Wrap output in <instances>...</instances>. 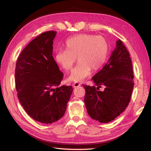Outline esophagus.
Returning a JSON list of instances; mask_svg holds the SVG:
<instances>
[{"label":"esophagus","mask_w":151,"mask_h":151,"mask_svg":"<svg viewBox=\"0 0 151 151\" xmlns=\"http://www.w3.org/2000/svg\"><path fill=\"white\" fill-rule=\"evenodd\" d=\"M72 86H74V88H77V87H79L81 86V84L78 83H75L72 84Z\"/></svg>","instance_id":"obj_1"}]
</instances>
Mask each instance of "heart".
Returning <instances> with one entry per match:
<instances>
[{
    "mask_svg": "<svg viewBox=\"0 0 151 151\" xmlns=\"http://www.w3.org/2000/svg\"><path fill=\"white\" fill-rule=\"evenodd\" d=\"M65 49L57 50L55 60L68 72L72 69L77 57L79 62L68 77V81L75 83L84 81L90 75L91 69H100L108 54V45L104 38L90 34H80L68 38Z\"/></svg>",
    "mask_w": 151,
    "mask_h": 151,
    "instance_id": "obj_1",
    "label": "heart"
}]
</instances>
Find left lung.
I'll use <instances>...</instances> for the list:
<instances>
[{
  "instance_id": "8db88e82",
  "label": "left lung",
  "mask_w": 151,
  "mask_h": 151,
  "mask_svg": "<svg viewBox=\"0 0 151 151\" xmlns=\"http://www.w3.org/2000/svg\"><path fill=\"white\" fill-rule=\"evenodd\" d=\"M108 62L92 79L95 86L83 85L84 103L88 115L100 123H108L127 107L134 89L133 67L130 53L120 40ZM101 85L103 91H99Z\"/></svg>"
}]
</instances>
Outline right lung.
Wrapping results in <instances>:
<instances>
[{"mask_svg":"<svg viewBox=\"0 0 151 151\" xmlns=\"http://www.w3.org/2000/svg\"><path fill=\"white\" fill-rule=\"evenodd\" d=\"M56 31L40 34L18 57L15 83L18 99L26 112L42 123L57 122L64 115L72 87L59 86L63 74L53 57Z\"/></svg>","mask_w":151,"mask_h":151,"instance_id":"right-lung-1","label":"right lung"}]
</instances>
